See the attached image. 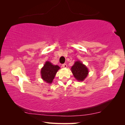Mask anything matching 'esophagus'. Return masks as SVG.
<instances>
[{"label":"esophagus","instance_id":"esophagus-1","mask_svg":"<svg viewBox=\"0 0 125 125\" xmlns=\"http://www.w3.org/2000/svg\"><path fill=\"white\" fill-rule=\"evenodd\" d=\"M62 67L63 68H67V64H62Z\"/></svg>","mask_w":125,"mask_h":125}]
</instances>
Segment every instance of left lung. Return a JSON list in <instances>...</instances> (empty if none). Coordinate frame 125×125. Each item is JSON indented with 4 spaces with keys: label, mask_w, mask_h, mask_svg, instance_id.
<instances>
[{
    "label": "left lung",
    "mask_w": 125,
    "mask_h": 125,
    "mask_svg": "<svg viewBox=\"0 0 125 125\" xmlns=\"http://www.w3.org/2000/svg\"><path fill=\"white\" fill-rule=\"evenodd\" d=\"M74 77L78 81H83L87 77L89 71L88 68L80 61H76L71 68Z\"/></svg>",
    "instance_id": "obj_1"
}]
</instances>
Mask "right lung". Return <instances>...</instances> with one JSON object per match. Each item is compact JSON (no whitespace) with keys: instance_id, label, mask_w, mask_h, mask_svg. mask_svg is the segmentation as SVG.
Listing matches in <instances>:
<instances>
[{"instance_id":"obj_1","label":"right lung","mask_w":125,"mask_h":125,"mask_svg":"<svg viewBox=\"0 0 125 125\" xmlns=\"http://www.w3.org/2000/svg\"><path fill=\"white\" fill-rule=\"evenodd\" d=\"M60 67L57 65H53L49 61H47L41 70L42 79L47 83H52L57 72Z\"/></svg>"}]
</instances>
